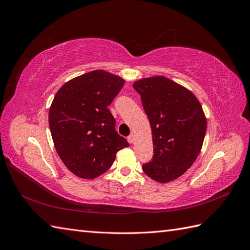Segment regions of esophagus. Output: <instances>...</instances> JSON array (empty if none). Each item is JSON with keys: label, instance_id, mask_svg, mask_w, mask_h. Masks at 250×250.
<instances>
[{"label": "esophagus", "instance_id": "1", "mask_svg": "<svg viewBox=\"0 0 250 250\" xmlns=\"http://www.w3.org/2000/svg\"><path fill=\"white\" fill-rule=\"evenodd\" d=\"M127 140H128V142H129L130 144H133V143H134V134L131 133V134L129 135V137L127 138Z\"/></svg>", "mask_w": 250, "mask_h": 250}]
</instances>
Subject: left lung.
Returning <instances> with one entry per match:
<instances>
[{"instance_id": "1", "label": "left lung", "mask_w": 250, "mask_h": 250, "mask_svg": "<svg viewBox=\"0 0 250 250\" xmlns=\"http://www.w3.org/2000/svg\"><path fill=\"white\" fill-rule=\"evenodd\" d=\"M152 128L153 157L143 165L146 175L169 183L191 167L199 155L207 119L190 90L163 76L133 83Z\"/></svg>"}]
</instances>
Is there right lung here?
Returning <instances> with one entry per match:
<instances>
[{"label":"right lung","mask_w":250,"mask_h":250,"mask_svg":"<svg viewBox=\"0 0 250 250\" xmlns=\"http://www.w3.org/2000/svg\"><path fill=\"white\" fill-rule=\"evenodd\" d=\"M125 81L96 70L60 87L49 111V126L59 157L75 175L93 179L106 172L119 150L129 146L116 131L107 108Z\"/></svg>","instance_id":"right-lung-1"}]
</instances>
